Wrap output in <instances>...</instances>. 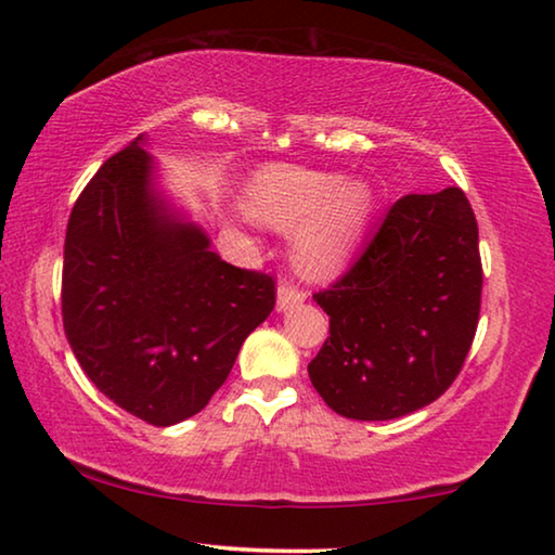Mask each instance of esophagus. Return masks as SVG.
Instances as JSON below:
<instances>
[{
	"label": "esophagus",
	"mask_w": 555,
	"mask_h": 555,
	"mask_svg": "<svg viewBox=\"0 0 555 555\" xmlns=\"http://www.w3.org/2000/svg\"><path fill=\"white\" fill-rule=\"evenodd\" d=\"M306 301V294L301 292V288H296L288 284V281H284V284L279 286L276 292V311H288L294 309V306L304 304Z\"/></svg>",
	"instance_id": "1"
}]
</instances>
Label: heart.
<instances>
[{
  "mask_svg": "<svg viewBox=\"0 0 555 555\" xmlns=\"http://www.w3.org/2000/svg\"><path fill=\"white\" fill-rule=\"evenodd\" d=\"M244 212L279 232H294L292 261L311 281H328L356 257L375 212L373 184L338 172L271 163L251 172L242 192Z\"/></svg>",
  "mask_w": 555,
  "mask_h": 555,
  "instance_id": "b5f03b06",
  "label": "heart"
}]
</instances>
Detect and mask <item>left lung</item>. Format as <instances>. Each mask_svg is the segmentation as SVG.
I'll list each match as a JSON object with an SVG mask.
<instances>
[{
    "mask_svg": "<svg viewBox=\"0 0 555 555\" xmlns=\"http://www.w3.org/2000/svg\"><path fill=\"white\" fill-rule=\"evenodd\" d=\"M331 336L313 388L350 420H395L435 402L467 358L481 304L479 230L467 195H404L353 267L313 296Z\"/></svg>",
    "mask_w": 555,
    "mask_h": 555,
    "instance_id": "obj_1",
    "label": "left lung"
}]
</instances>
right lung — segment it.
Listing matches in <instances>:
<instances>
[{"mask_svg": "<svg viewBox=\"0 0 555 555\" xmlns=\"http://www.w3.org/2000/svg\"><path fill=\"white\" fill-rule=\"evenodd\" d=\"M138 135L101 165L68 217L64 331L83 373L130 415L170 427L222 388L274 281L236 269L157 188Z\"/></svg>", "mask_w": 555, "mask_h": 555, "instance_id": "1", "label": "right lung"}]
</instances>
